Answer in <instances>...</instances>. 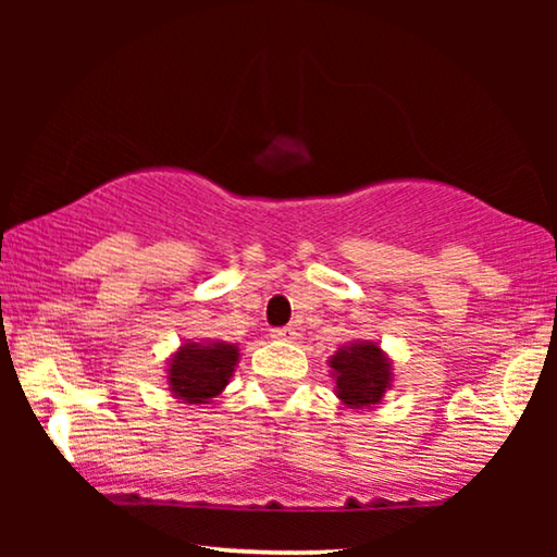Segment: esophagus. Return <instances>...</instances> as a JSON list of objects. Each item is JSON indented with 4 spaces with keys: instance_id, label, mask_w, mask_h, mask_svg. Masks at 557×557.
<instances>
[{
    "instance_id": "obj_1",
    "label": "esophagus",
    "mask_w": 557,
    "mask_h": 557,
    "mask_svg": "<svg viewBox=\"0 0 557 557\" xmlns=\"http://www.w3.org/2000/svg\"><path fill=\"white\" fill-rule=\"evenodd\" d=\"M296 332L294 326H276V330H271V337L273 339H281V342H292V339H296Z\"/></svg>"
}]
</instances>
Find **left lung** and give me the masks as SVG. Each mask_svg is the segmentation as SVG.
Segmentation results:
<instances>
[{"label":"left lung","mask_w":557,"mask_h":557,"mask_svg":"<svg viewBox=\"0 0 557 557\" xmlns=\"http://www.w3.org/2000/svg\"><path fill=\"white\" fill-rule=\"evenodd\" d=\"M332 368L337 375V395L352 408L375 406L391 385V362L372 342L342 347L332 357Z\"/></svg>","instance_id":"8db88e82"}]
</instances>
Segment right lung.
Here are the masks:
<instances>
[{"instance_id": "add662e5", "label": "right lung", "mask_w": 557, "mask_h": 557, "mask_svg": "<svg viewBox=\"0 0 557 557\" xmlns=\"http://www.w3.org/2000/svg\"><path fill=\"white\" fill-rule=\"evenodd\" d=\"M238 349L233 345H185L170 364V385L174 395L187 403H208L231 380Z\"/></svg>"}]
</instances>
